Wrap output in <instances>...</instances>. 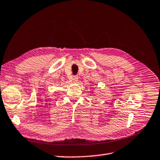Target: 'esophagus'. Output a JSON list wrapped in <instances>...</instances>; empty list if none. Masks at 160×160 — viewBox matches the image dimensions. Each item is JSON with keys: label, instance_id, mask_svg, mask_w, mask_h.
Returning a JSON list of instances; mask_svg holds the SVG:
<instances>
[{"label": "esophagus", "instance_id": "obj_1", "mask_svg": "<svg viewBox=\"0 0 160 160\" xmlns=\"http://www.w3.org/2000/svg\"><path fill=\"white\" fill-rule=\"evenodd\" d=\"M73 82H77L78 81V76H73Z\"/></svg>", "mask_w": 160, "mask_h": 160}]
</instances>
